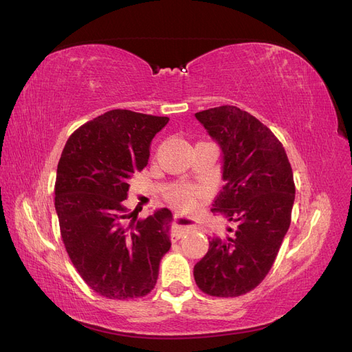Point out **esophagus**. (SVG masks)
Wrapping results in <instances>:
<instances>
[{
  "mask_svg": "<svg viewBox=\"0 0 352 352\" xmlns=\"http://www.w3.org/2000/svg\"><path fill=\"white\" fill-rule=\"evenodd\" d=\"M189 225H185V223H177L173 227V231H172V240L176 241V240H180L182 236L186 235L189 232Z\"/></svg>",
  "mask_w": 352,
  "mask_h": 352,
  "instance_id": "34e87169",
  "label": "esophagus"
}]
</instances>
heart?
<instances>
[{
	"mask_svg": "<svg viewBox=\"0 0 352 352\" xmlns=\"http://www.w3.org/2000/svg\"><path fill=\"white\" fill-rule=\"evenodd\" d=\"M196 193H198V190H196L192 185L179 184L168 190L167 198L176 206L188 208V206H192L196 198Z\"/></svg>",
	"mask_w": 352,
	"mask_h": 352,
	"instance_id": "1",
	"label": "heart"
}]
</instances>
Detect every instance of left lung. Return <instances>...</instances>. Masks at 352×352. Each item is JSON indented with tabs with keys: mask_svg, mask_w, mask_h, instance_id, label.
I'll return each instance as SVG.
<instances>
[{
	"mask_svg": "<svg viewBox=\"0 0 352 352\" xmlns=\"http://www.w3.org/2000/svg\"><path fill=\"white\" fill-rule=\"evenodd\" d=\"M195 117L222 153L225 185L212 212L236 225L225 238H208L209 250L193 267L195 282L210 296H241L270 272L290 227L292 166L282 143L247 111L223 105Z\"/></svg>",
	"mask_w": 352,
	"mask_h": 352,
	"instance_id": "1",
	"label": "left lung"
}]
</instances>
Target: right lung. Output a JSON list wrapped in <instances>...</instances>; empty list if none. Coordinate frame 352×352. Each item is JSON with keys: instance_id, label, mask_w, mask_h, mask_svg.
<instances>
[{"instance_id": "1", "label": "right lung", "mask_w": 352, "mask_h": 352, "mask_svg": "<svg viewBox=\"0 0 352 352\" xmlns=\"http://www.w3.org/2000/svg\"><path fill=\"white\" fill-rule=\"evenodd\" d=\"M167 117L112 109L79 127L65 144L54 208L70 261L94 292L129 300L150 293L170 250L167 208L137 219L124 201L148 163L150 144Z\"/></svg>"}]
</instances>
